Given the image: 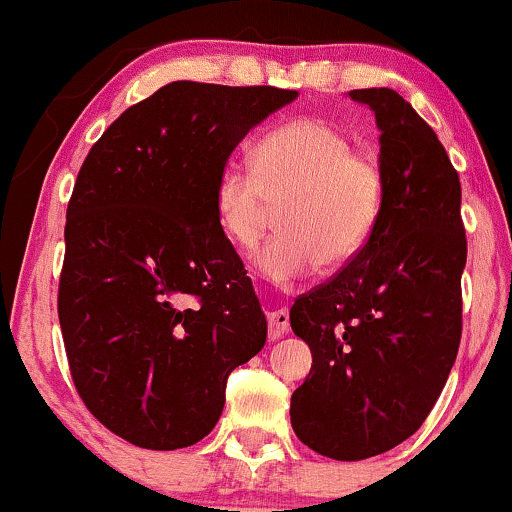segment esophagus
Returning <instances> with one entry per match:
<instances>
[{
	"label": "esophagus",
	"instance_id": "obj_1",
	"mask_svg": "<svg viewBox=\"0 0 512 512\" xmlns=\"http://www.w3.org/2000/svg\"><path fill=\"white\" fill-rule=\"evenodd\" d=\"M267 325H269V339L284 337V334L289 332V325H291L289 310L279 308V310H272V313H267Z\"/></svg>",
	"mask_w": 512,
	"mask_h": 512
}]
</instances>
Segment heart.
I'll return each mask as SVG.
<instances>
[{"label":"heart","instance_id":"heart-1","mask_svg":"<svg viewBox=\"0 0 512 512\" xmlns=\"http://www.w3.org/2000/svg\"><path fill=\"white\" fill-rule=\"evenodd\" d=\"M385 173L351 134L325 117H296L252 149V168L226 163L214 187L219 228L250 248L281 207L279 236L255 252V267L274 284L305 279L320 267H346L378 226Z\"/></svg>","mask_w":512,"mask_h":512}]
</instances>
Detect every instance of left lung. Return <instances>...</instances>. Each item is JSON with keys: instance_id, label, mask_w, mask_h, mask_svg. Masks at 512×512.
<instances>
[{"instance_id": "obj_1", "label": "left lung", "mask_w": 512, "mask_h": 512, "mask_svg": "<svg viewBox=\"0 0 512 512\" xmlns=\"http://www.w3.org/2000/svg\"><path fill=\"white\" fill-rule=\"evenodd\" d=\"M349 96L380 127L383 211L361 255L291 308L313 351L293 431L344 462L392 450L431 414L460 349L467 262L460 178L436 132L392 88Z\"/></svg>"}]
</instances>
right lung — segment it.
<instances>
[{
    "label": "right lung",
    "mask_w": 512,
    "mask_h": 512,
    "mask_svg": "<svg viewBox=\"0 0 512 512\" xmlns=\"http://www.w3.org/2000/svg\"><path fill=\"white\" fill-rule=\"evenodd\" d=\"M298 91L173 81L103 132L76 175L57 313L86 409L146 450L202 440L267 320L219 228L240 139Z\"/></svg>",
    "instance_id": "right-lung-1"
}]
</instances>
